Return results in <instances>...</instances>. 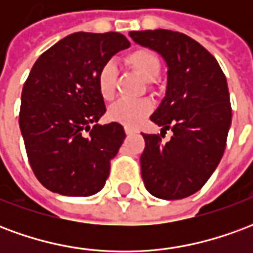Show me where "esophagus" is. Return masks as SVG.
I'll return each instance as SVG.
<instances>
[{
    "label": "esophagus",
    "mask_w": 253,
    "mask_h": 253,
    "mask_svg": "<svg viewBox=\"0 0 253 253\" xmlns=\"http://www.w3.org/2000/svg\"><path fill=\"white\" fill-rule=\"evenodd\" d=\"M125 131H126L127 135H131L134 132H137V130H135V128H131V127H125Z\"/></svg>",
    "instance_id": "34e87169"
}]
</instances>
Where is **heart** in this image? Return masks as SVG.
Segmentation results:
<instances>
[{"label": "heart", "instance_id": "1", "mask_svg": "<svg viewBox=\"0 0 253 253\" xmlns=\"http://www.w3.org/2000/svg\"><path fill=\"white\" fill-rule=\"evenodd\" d=\"M126 62L141 77L153 83L160 76L161 62L152 50L137 48L126 55ZM116 65L112 61L105 62L100 67L96 83L100 96L104 100H112L115 96ZM153 111V103L149 99H122L118 100L108 110V116L114 122L122 123L126 127H135Z\"/></svg>", "mask_w": 253, "mask_h": 253}]
</instances>
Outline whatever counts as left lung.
I'll use <instances>...</instances> for the list:
<instances>
[{"mask_svg": "<svg viewBox=\"0 0 253 253\" xmlns=\"http://www.w3.org/2000/svg\"><path fill=\"white\" fill-rule=\"evenodd\" d=\"M137 44L164 58L167 90L150 121L169 128L168 143L160 134H142L141 173L156 198L173 201L195 194L219 164L232 123L226 77L217 59L190 36L169 30L131 31Z\"/></svg>", "mask_w": 253, "mask_h": 253, "instance_id": "left-lung-1", "label": "left lung"}]
</instances>
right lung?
Returning <instances> with one entry per match:
<instances>
[{
  "mask_svg": "<svg viewBox=\"0 0 253 253\" xmlns=\"http://www.w3.org/2000/svg\"><path fill=\"white\" fill-rule=\"evenodd\" d=\"M128 47L119 32H76L43 52L31 69L19 125L31 168L47 190L90 196L104 187L126 132L116 122L97 125L105 104L96 77Z\"/></svg>",
  "mask_w": 253,
  "mask_h": 253,
  "instance_id": "add662e5",
  "label": "right lung"
}]
</instances>
